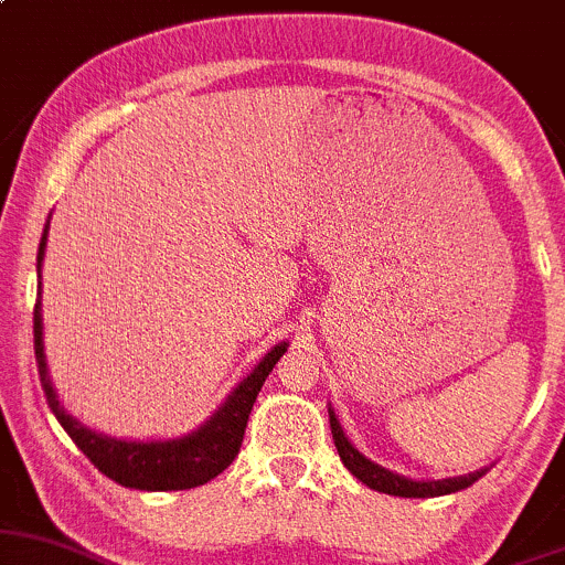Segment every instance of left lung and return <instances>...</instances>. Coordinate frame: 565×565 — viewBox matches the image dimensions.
Segmentation results:
<instances>
[{
	"instance_id": "8db88e82",
	"label": "left lung",
	"mask_w": 565,
	"mask_h": 565,
	"mask_svg": "<svg viewBox=\"0 0 565 565\" xmlns=\"http://www.w3.org/2000/svg\"><path fill=\"white\" fill-rule=\"evenodd\" d=\"M329 423H331L333 445H337L339 458H342V463L348 466L350 475L361 479L366 488L380 490V493L402 495V499H434V495H447V493H455V490L469 488V484H475L477 479L488 471V466H484V469L471 471V475L447 477V479H412V477L396 475V471L374 463L372 458H366V455L358 450L353 441L344 436V430L337 420V412H333L331 406H329Z\"/></svg>"
}]
</instances>
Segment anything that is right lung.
<instances>
[{"mask_svg": "<svg viewBox=\"0 0 565 565\" xmlns=\"http://www.w3.org/2000/svg\"><path fill=\"white\" fill-rule=\"evenodd\" d=\"M47 228L51 221L45 223L42 232L40 250H38V305H34V355H38V372L42 391H45L47 406L62 423V428L72 436L81 452L86 455L90 463L110 477L113 482L124 484V488L135 490H188L199 488V484L210 482L212 477L228 469V463L236 458L242 447V436H245L247 417H250L253 404L264 385L275 363L280 361L288 342L275 344L258 366L247 374L239 385L226 396V402L217 406L204 420L202 426L191 434L174 436V439H115V436L99 434V430L83 426L77 417H72L58 402V393L53 387L51 372H47L45 342H42V258H45L47 247Z\"/></svg>", "mask_w": 565, "mask_h": 565, "instance_id": "add662e5", "label": "right lung"}]
</instances>
